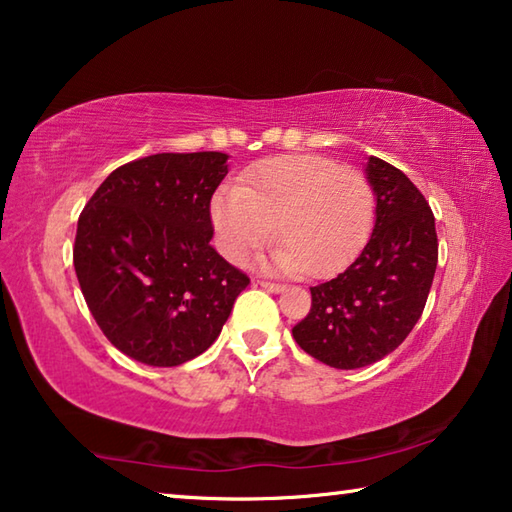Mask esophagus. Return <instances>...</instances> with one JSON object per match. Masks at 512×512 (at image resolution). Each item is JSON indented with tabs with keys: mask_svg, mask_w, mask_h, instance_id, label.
I'll list each match as a JSON object with an SVG mask.
<instances>
[{
	"mask_svg": "<svg viewBox=\"0 0 512 512\" xmlns=\"http://www.w3.org/2000/svg\"><path fill=\"white\" fill-rule=\"evenodd\" d=\"M257 284H259V287H262V289L271 291V293H282V291H284L282 284H275V282H264V280H257Z\"/></svg>",
	"mask_w": 512,
	"mask_h": 512,
	"instance_id": "1",
	"label": "esophagus"
}]
</instances>
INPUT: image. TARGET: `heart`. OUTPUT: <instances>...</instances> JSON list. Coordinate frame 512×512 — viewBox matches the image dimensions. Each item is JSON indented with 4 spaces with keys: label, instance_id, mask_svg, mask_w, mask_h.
<instances>
[{
    "label": "heart",
    "instance_id": "heart-1",
    "mask_svg": "<svg viewBox=\"0 0 512 512\" xmlns=\"http://www.w3.org/2000/svg\"><path fill=\"white\" fill-rule=\"evenodd\" d=\"M216 244L230 262L280 239L262 266L284 275L329 277L361 253L375 221L368 178L320 155H280L255 164L244 183L223 185L210 205Z\"/></svg>",
    "mask_w": 512,
    "mask_h": 512
}]
</instances>
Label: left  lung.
<instances>
[{"label": "left lung", "mask_w": 512, "mask_h": 512, "mask_svg": "<svg viewBox=\"0 0 512 512\" xmlns=\"http://www.w3.org/2000/svg\"><path fill=\"white\" fill-rule=\"evenodd\" d=\"M375 225L359 257L334 280L311 287V309L293 339L325 366H370L409 336L427 305L438 264L436 219L420 189L370 155Z\"/></svg>", "instance_id": "8db88e82"}]
</instances>
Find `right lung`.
<instances>
[{
  "label": "right lung",
  "instance_id": "1",
  "mask_svg": "<svg viewBox=\"0 0 512 512\" xmlns=\"http://www.w3.org/2000/svg\"><path fill=\"white\" fill-rule=\"evenodd\" d=\"M228 153H158L103 180L81 212L74 271L106 339L146 366L192 361L219 339L250 280L210 246Z\"/></svg>",
  "mask_w": 512,
  "mask_h": 512
}]
</instances>
